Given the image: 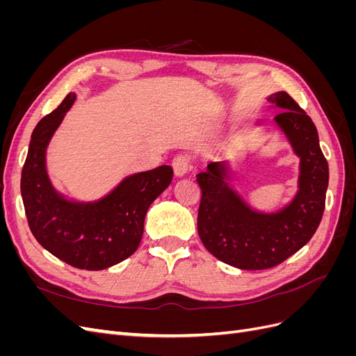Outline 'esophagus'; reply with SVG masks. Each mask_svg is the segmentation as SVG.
<instances>
[{
	"label": "esophagus",
	"mask_w": 356,
	"mask_h": 356,
	"mask_svg": "<svg viewBox=\"0 0 356 356\" xmlns=\"http://www.w3.org/2000/svg\"><path fill=\"white\" fill-rule=\"evenodd\" d=\"M172 168H174L177 177H184L190 170V159L187 156H177L172 160Z\"/></svg>",
	"instance_id": "obj_1"
}]
</instances>
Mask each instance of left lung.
Here are the masks:
<instances>
[{
  "instance_id": "left-lung-1",
  "label": "left lung",
  "mask_w": 356,
  "mask_h": 356,
  "mask_svg": "<svg viewBox=\"0 0 356 356\" xmlns=\"http://www.w3.org/2000/svg\"><path fill=\"white\" fill-rule=\"evenodd\" d=\"M279 110L273 123L300 159L297 191L275 212L252 208L229 182L227 161H211L196 175L202 188L197 232L220 261L242 270H264L285 261L315 234L325 208L328 163L316 126L286 92L267 96Z\"/></svg>"
}]
</instances>
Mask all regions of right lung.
<instances>
[{
    "mask_svg": "<svg viewBox=\"0 0 356 356\" xmlns=\"http://www.w3.org/2000/svg\"><path fill=\"white\" fill-rule=\"evenodd\" d=\"M74 101L75 93H68L35 126L20 191L29 229L44 250L72 267L104 270L138 250L149 204L169 187L174 170L163 165L127 175L98 200L83 202L62 195L50 181L46 154Z\"/></svg>",
    "mask_w": 356,
    "mask_h": 356,
    "instance_id": "add662e5",
    "label": "right lung"
}]
</instances>
